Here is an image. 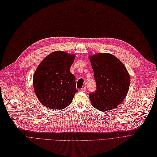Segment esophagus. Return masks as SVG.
<instances>
[{
  "mask_svg": "<svg viewBox=\"0 0 157 157\" xmlns=\"http://www.w3.org/2000/svg\"><path fill=\"white\" fill-rule=\"evenodd\" d=\"M81 90L82 92H85V91H86V86L82 87L81 88Z\"/></svg>",
  "mask_w": 157,
  "mask_h": 157,
  "instance_id": "1",
  "label": "esophagus"
}]
</instances>
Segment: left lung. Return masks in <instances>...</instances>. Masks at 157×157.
I'll return each mask as SVG.
<instances>
[{
	"label": "left lung",
	"mask_w": 157,
	"mask_h": 157,
	"mask_svg": "<svg viewBox=\"0 0 157 157\" xmlns=\"http://www.w3.org/2000/svg\"><path fill=\"white\" fill-rule=\"evenodd\" d=\"M96 81V91L89 94L91 104L101 111L116 108L125 99L130 77L124 64L110 53L89 56Z\"/></svg>",
	"instance_id": "left-lung-1"
}]
</instances>
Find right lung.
<instances>
[{"label": "right lung", "instance_id": "add662e5", "mask_svg": "<svg viewBox=\"0 0 157 157\" xmlns=\"http://www.w3.org/2000/svg\"><path fill=\"white\" fill-rule=\"evenodd\" d=\"M75 55L55 51L44 58L33 77L35 93L40 103L48 108L62 109L68 106L75 94V76L70 68Z\"/></svg>", "mask_w": 157, "mask_h": 157}]
</instances>
